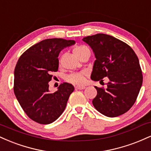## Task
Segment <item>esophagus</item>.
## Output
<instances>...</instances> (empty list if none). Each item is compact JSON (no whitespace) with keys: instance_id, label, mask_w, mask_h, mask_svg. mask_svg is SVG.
Listing matches in <instances>:
<instances>
[{"instance_id":"1","label":"esophagus","mask_w":151,"mask_h":151,"mask_svg":"<svg viewBox=\"0 0 151 151\" xmlns=\"http://www.w3.org/2000/svg\"><path fill=\"white\" fill-rule=\"evenodd\" d=\"M76 89H79V90H82V89H85V86H77L75 87Z\"/></svg>"}]
</instances>
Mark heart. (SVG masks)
Returning a JSON list of instances; mask_svg holds the SVG:
<instances>
[{"label": "heart", "instance_id": "b5f03b06", "mask_svg": "<svg viewBox=\"0 0 151 151\" xmlns=\"http://www.w3.org/2000/svg\"><path fill=\"white\" fill-rule=\"evenodd\" d=\"M86 48L87 47L85 46H77L73 49V52L75 55V56L77 58L79 54L84 49H86ZM85 76L86 73L84 72H76V73H72L67 76L66 79H67V81H69V82L72 83L73 84L81 85V84H84V80H85Z\"/></svg>", "mask_w": 151, "mask_h": 151}]
</instances>
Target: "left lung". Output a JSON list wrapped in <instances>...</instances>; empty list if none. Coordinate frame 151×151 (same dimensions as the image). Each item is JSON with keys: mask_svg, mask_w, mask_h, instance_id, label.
Returning a JSON list of instances; mask_svg holds the SVG:
<instances>
[{"mask_svg": "<svg viewBox=\"0 0 151 151\" xmlns=\"http://www.w3.org/2000/svg\"><path fill=\"white\" fill-rule=\"evenodd\" d=\"M82 40L94 54L91 79L102 80L107 77V88L95 86L97 95L92 104L99 112L108 117H116L131 108L139 93L143 76L139 60L132 48L120 40L99 33Z\"/></svg>", "mask_w": 151, "mask_h": 151, "instance_id": "8db88e82", "label": "left lung"}]
</instances>
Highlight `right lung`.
<instances>
[{
	"instance_id": "right-lung-1",
	"label": "right lung",
	"mask_w": 151,
	"mask_h": 151,
	"mask_svg": "<svg viewBox=\"0 0 151 151\" xmlns=\"http://www.w3.org/2000/svg\"><path fill=\"white\" fill-rule=\"evenodd\" d=\"M74 40L51 38L27 49L19 58L14 71V93L25 114L39 124H49L63 113L74 87L63 83L50 93L52 72L58 70L60 52Z\"/></svg>"
}]
</instances>
